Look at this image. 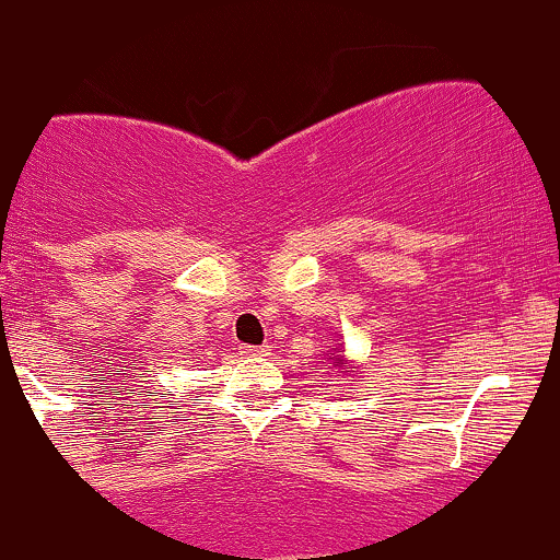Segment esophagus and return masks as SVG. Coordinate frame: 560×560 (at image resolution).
<instances>
[{
    "mask_svg": "<svg viewBox=\"0 0 560 560\" xmlns=\"http://www.w3.org/2000/svg\"><path fill=\"white\" fill-rule=\"evenodd\" d=\"M268 346H241V354L246 357H268Z\"/></svg>",
    "mask_w": 560,
    "mask_h": 560,
    "instance_id": "1",
    "label": "esophagus"
}]
</instances>
